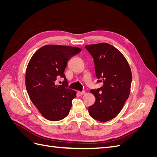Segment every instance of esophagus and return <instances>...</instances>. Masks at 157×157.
<instances>
[{
	"label": "esophagus",
	"instance_id": "obj_1",
	"mask_svg": "<svg viewBox=\"0 0 157 157\" xmlns=\"http://www.w3.org/2000/svg\"><path fill=\"white\" fill-rule=\"evenodd\" d=\"M78 95H80V96H82V95H84V94H85V92H84V91H82V92L78 91Z\"/></svg>",
	"mask_w": 157,
	"mask_h": 157
}]
</instances>
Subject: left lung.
Listing matches in <instances>:
<instances>
[{
	"mask_svg": "<svg viewBox=\"0 0 157 157\" xmlns=\"http://www.w3.org/2000/svg\"><path fill=\"white\" fill-rule=\"evenodd\" d=\"M94 58L98 82L103 86L90 92L96 101L88 107L95 120L107 122L118 115L129 97L132 75L127 60L121 52L107 43L85 46Z\"/></svg>",
	"mask_w": 157,
	"mask_h": 157,
	"instance_id": "left-lung-1",
	"label": "left lung"
}]
</instances>
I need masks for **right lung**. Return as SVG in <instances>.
I'll use <instances>...</instances> for the list:
<instances>
[{
    "instance_id": "right-lung-1",
    "label": "right lung",
    "mask_w": 157,
    "mask_h": 157,
    "mask_svg": "<svg viewBox=\"0 0 157 157\" xmlns=\"http://www.w3.org/2000/svg\"><path fill=\"white\" fill-rule=\"evenodd\" d=\"M77 47L46 45L33 54L27 67L25 86L33 103L46 119L58 121L68 115L76 92L67 88L64 74L70 58L78 54ZM59 76L61 85L55 84Z\"/></svg>"
}]
</instances>
